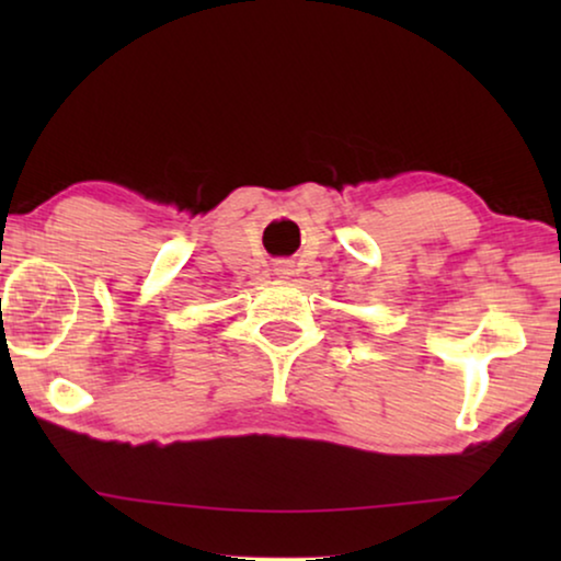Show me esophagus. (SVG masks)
Listing matches in <instances>:
<instances>
[{"instance_id":"34e87169","label":"esophagus","mask_w":561,"mask_h":561,"mask_svg":"<svg viewBox=\"0 0 561 561\" xmlns=\"http://www.w3.org/2000/svg\"><path fill=\"white\" fill-rule=\"evenodd\" d=\"M275 271H278L280 275H288V273H290V265H288V263H280L278 267H275Z\"/></svg>"}]
</instances>
